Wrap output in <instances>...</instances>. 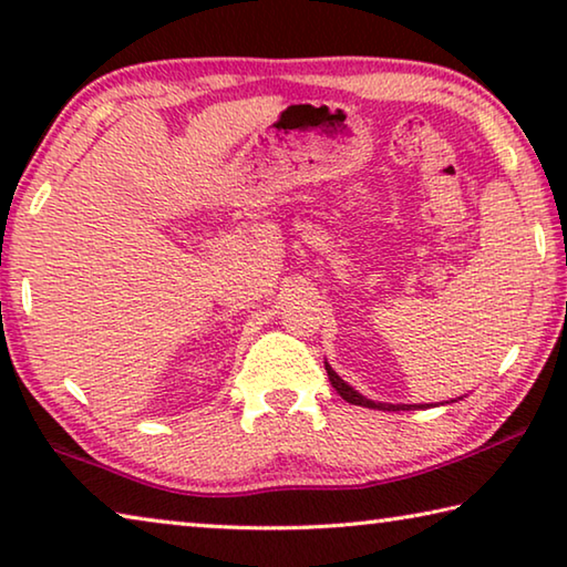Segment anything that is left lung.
<instances>
[{"instance_id":"obj_1","label":"left lung","mask_w":567,"mask_h":567,"mask_svg":"<svg viewBox=\"0 0 567 567\" xmlns=\"http://www.w3.org/2000/svg\"><path fill=\"white\" fill-rule=\"evenodd\" d=\"M324 370H328V378L332 382V388L338 390L344 400L352 402V405H362V408H372V410H422V408H425V405H388V402H372L368 398H362L358 390H352L348 382L340 380V375L330 368V364H324Z\"/></svg>"}]
</instances>
